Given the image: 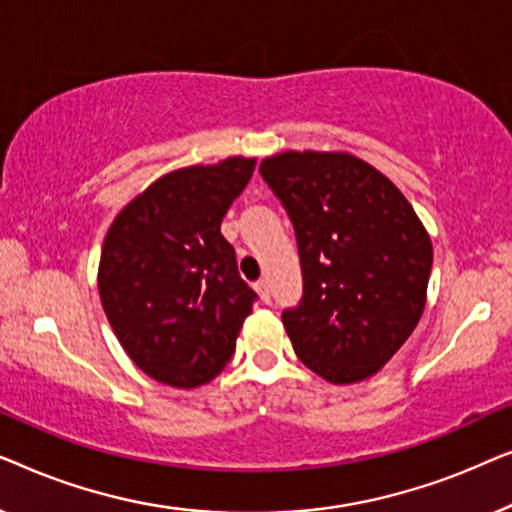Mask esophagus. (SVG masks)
<instances>
[{
    "mask_svg": "<svg viewBox=\"0 0 512 512\" xmlns=\"http://www.w3.org/2000/svg\"><path fill=\"white\" fill-rule=\"evenodd\" d=\"M254 289L258 291V296H261L263 303H268V300H270V282H268V279H261V282H256Z\"/></svg>",
    "mask_w": 512,
    "mask_h": 512,
    "instance_id": "obj_1",
    "label": "esophagus"
}]
</instances>
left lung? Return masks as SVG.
<instances>
[{"instance_id": "1", "label": "left lung", "mask_w": 512, "mask_h": 512, "mask_svg": "<svg viewBox=\"0 0 512 512\" xmlns=\"http://www.w3.org/2000/svg\"><path fill=\"white\" fill-rule=\"evenodd\" d=\"M261 174L296 230L303 300L284 310L293 352L333 384L373 377L422 317L433 247L405 195L345 151H282Z\"/></svg>"}]
</instances>
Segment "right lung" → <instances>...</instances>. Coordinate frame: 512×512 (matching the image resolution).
I'll use <instances>...</instances> for the list:
<instances>
[{
    "instance_id": "1",
    "label": "right lung",
    "mask_w": 512,
    "mask_h": 512,
    "mask_svg": "<svg viewBox=\"0 0 512 512\" xmlns=\"http://www.w3.org/2000/svg\"><path fill=\"white\" fill-rule=\"evenodd\" d=\"M256 158L167 172L130 200L104 237L97 289L125 354L177 389L212 382L233 359L256 293L221 221Z\"/></svg>"
}]
</instances>
